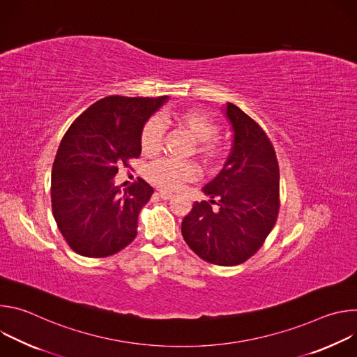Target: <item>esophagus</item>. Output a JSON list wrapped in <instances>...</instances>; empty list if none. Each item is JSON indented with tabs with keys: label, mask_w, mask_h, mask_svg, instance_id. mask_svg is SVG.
<instances>
[{
	"label": "esophagus",
	"mask_w": 357,
	"mask_h": 357,
	"mask_svg": "<svg viewBox=\"0 0 357 357\" xmlns=\"http://www.w3.org/2000/svg\"><path fill=\"white\" fill-rule=\"evenodd\" d=\"M158 196H160L161 199H164V200H168V199H171L174 195L169 193V192H165V190H160V192H158Z\"/></svg>",
	"instance_id": "esophagus-1"
}]
</instances>
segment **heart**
<instances>
[{
	"mask_svg": "<svg viewBox=\"0 0 357 357\" xmlns=\"http://www.w3.org/2000/svg\"><path fill=\"white\" fill-rule=\"evenodd\" d=\"M165 117L196 142V154L203 162L212 165L220 158L222 146L216 139L219 126L211 116L199 110L185 109L169 112ZM162 137L164 130L161 123L155 117L149 119L141 131V151L145 155L157 154ZM146 178L164 190H176L185 182L196 178V168L189 162H176L165 158L155 161L146 168Z\"/></svg>",
	"mask_w": 357,
	"mask_h": 357,
	"instance_id": "b5f03b06",
	"label": "heart"
}]
</instances>
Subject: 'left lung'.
I'll return each mask as SVG.
<instances>
[{"instance_id":"8db88e82","label":"left lung","mask_w":357,"mask_h":357,"mask_svg":"<svg viewBox=\"0 0 357 357\" xmlns=\"http://www.w3.org/2000/svg\"><path fill=\"white\" fill-rule=\"evenodd\" d=\"M233 146L219 175L202 190L182 220V236L197 256L218 266H237L259 251L280 211V168L264 130L227 103ZM215 208H213V205Z\"/></svg>"}]
</instances>
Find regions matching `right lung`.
<instances>
[{"mask_svg": "<svg viewBox=\"0 0 357 357\" xmlns=\"http://www.w3.org/2000/svg\"><path fill=\"white\" fill-rule=\"evenodd\" d=\"M167 98L105 97L63 135L52 167V213L80 256H113L135 238L139 211L154 189L138 178L121 192L113 178L139 157L142 127Z\"/></svg>", "mask_w": 357, "mask_h": 357, "instance_id": "right-lung-1", "label": "right lung"}]
</instances>
